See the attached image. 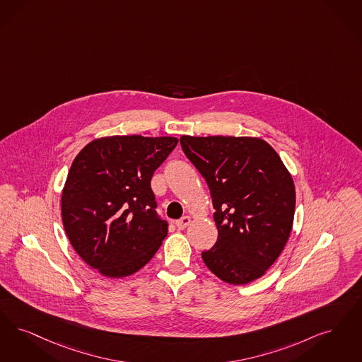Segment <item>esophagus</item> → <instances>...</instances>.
Here are the masks:
<instances>
[{"label":"esophagus","mask_w":362,"mask_h":362,"mask_svg":"<svg viewBox=\"0 0 362 362\" xmlns=\"http://www.w3.org/2000/svg\"><path fill=\"white\" fill-rule=\"evenodd\" d=\"M189 222H191V218L186 216V217H182L180 219H177L175 225H176V228H177L179 230H183V229L187 228L188 225H189Z\"/></svg>","instance_id":"esophagus-1"}]
</instances>
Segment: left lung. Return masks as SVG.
<instances>
[{
  "instance_id": "left-lung-1",
  "label": "left lung",
  "mask_w": 362,
  "mask_h": 362,
  "mask_svg": "<svg viewBox=\"0 0 362 362\" xmlns=\"http://www.w3.org/2000/svg\"><path fill=\"white\" fill-rule=\"evenodd\" d=\"M187 159L210 188L217 243L206 267L229 284L267 272L288 241L295 213L292 176L267 141L256 137L182 136Z\"/></svg>"
}]
</instances>
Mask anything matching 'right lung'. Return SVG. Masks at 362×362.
<instances>
[{
	"label": "right lung",
	"mask_w": 362,
	"mask_h": 362,
	"mask_svg": "<svg viewBox=\"0 0 362 362\" xmlns=\"http://www.w3.org/2000/svg\"><path fill=\"white\" fill-rule=\"evenodd\" d=\"M175 137L112 136L74 159L62 192L66 234L81 259L107 277L141 269L168 234L151 188Z\"/></svg>",
	"instance_id": "obj_1"
}]
</instances>
